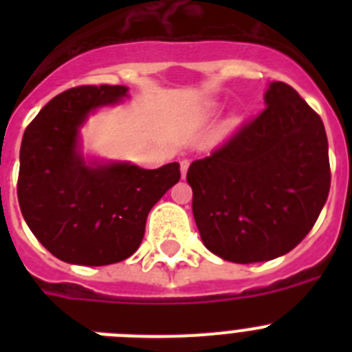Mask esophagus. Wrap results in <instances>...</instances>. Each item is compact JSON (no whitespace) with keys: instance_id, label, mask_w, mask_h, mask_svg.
Returning a JSON list of instances; mask_svg holds the SVG:
<instances>
[{"instance_id":"34e87169","label":"esophagus","mask_w":352,"mask_h":352,"mask_svg":"<svg viewBox=\"0 0 352 352\" xmlns=\"http://www.w3.org/2000/svg\"><path fill=\"white\" fill-rule=\"evenodd\" d=\"M188 166H190V162L185 160V158H183V160L179 162V169H182V176H185L186 170H188Z\"/></svg>"}]
</instances>
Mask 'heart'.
Instances as JSON below:
<instances>
[{
  "label": "heart",
  "instance_id": "obj_1",
  "mask_svg": "<svg viewBox=\"0 0 352 352\" xmlns=\"http://www.w3.org/2000/svg\"><path fill=\"white\" fill-rule=\"evenodd\" d=\"M236 123H238V120H232V125H236Z\"/></svg>",
  "mask_w": 352,
  "mask_h": 352
}]
</instances>
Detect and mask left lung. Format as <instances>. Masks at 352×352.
<instances>
[{
    "label": "left lung",
    "instance_id": "obj_1",
    "mask_svg": "<svg viewBox=\"0 0 352 352\" xmlns=\"http://www.w3.org/2000/svg\"><path fill=\"white\" fill-rule=\"evenodd\" d=\"M266 107L186 173L204 247L239 264L280 257L316 223L329 194L322 120L289 84H270Z\"/></svg>",
    "mask_w": 352,
    "mask_h": 352
}]
</instances>
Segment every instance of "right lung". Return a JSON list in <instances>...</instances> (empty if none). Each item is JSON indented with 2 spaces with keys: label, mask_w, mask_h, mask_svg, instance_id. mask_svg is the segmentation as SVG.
I'll return each instance as SVG.
<instances>
[{
  "label": "right lung",
  "mask_w": 352,
  "mask_h": 352,
  "mask_svg": "<svg viewBox=\"0 0 352 352\" xmlns=\"http://www.w3.org/2000/svg\"><path fill=\"white\" fill-rule=\"evenodd\" d=\"M126 91L109 84L67 89L43 105L23 135L19 206L36 239L65 263L105 266L132 256L149 210L182 178L178 162L158 169L84 162L79 126Z\"/></svg>",
  "instance_id": "right-lung-1"
}]
</instances>
